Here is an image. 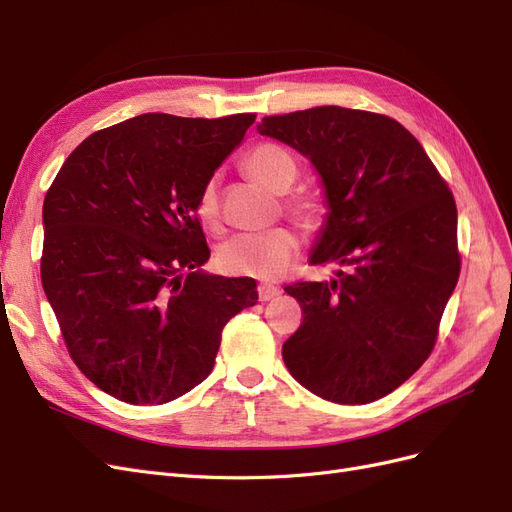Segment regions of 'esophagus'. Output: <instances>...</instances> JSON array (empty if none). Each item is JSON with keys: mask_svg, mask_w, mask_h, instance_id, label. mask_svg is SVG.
Returning <instances> with one entry per match:
<instances>
[{"mask_svg": "<svg viewBox=\"0 0 512 512\" xmlns=\"http://www.w3.org/2000/svg\"><path fill=\"white\" fill-rule=\"evenodd\" d=\"M258 297H260V301H273V299L280 297V288L271 286V284H260L258 286Z\"/></svg>", "mask_w": 512, "mask_h": 512, "instance_id": "obj_1", "label": "esophagus"}]
</instances>
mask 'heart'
<instances>
[{
  "instance_id": "obj_1",
  "label": "heart",
  "mask_w": 512,
  "mask_h": 512,
  "mask_svg": "<svg viewBox=\"0 0 512 512\" xmlns=\"http://www.w3.org/2000/svg\"><path fill=\"white\" fill-rule=\"evenodd\" d=\"M247 177L260 183L275 194L286 192L299 175V164L292 153L280 145H258L243 158ZM290 209L299 218H309V205L294 200ZM196 213L207 228L220 224V198L218 181L209 179L198 196ZM299 254V239L288 228H269L260 232H241L230 237L218 250V265L230 275H250L258 280H275L280 277Z\"/></svg>"
}]
</instances>
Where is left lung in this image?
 I'll list each match as a JSON object with an SVG mask.
<instances>
[{
    "label": "left lung",
    "instance_id": "8db88e82",
    "mask_svg": "<svg viewBox=\"0 0 512 512\" xmlns=\"http://www.w3.org/2000/svg\"><path fill=\"white\" fill-rule=\"evenodd\" d=\"M262 136L305 156L327 215L309 254L337 280L284 290L303 322L282 346L292 378L335 404H369L425 363L459 280L457 207L399 121L342 106L265 117Z\"/></svg>",
    "mask_w": 512,
    "mask_h": 512
}]
</instances>
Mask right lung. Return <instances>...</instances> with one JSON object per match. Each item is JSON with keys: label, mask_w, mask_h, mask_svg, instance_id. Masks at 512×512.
Returning <instances> with one entry per match:
<instances>
[{"label": "right lung", "mask_w": 512, "mask_h": 512, "mask_svg": "<svg viewBox=\"0 0 512 512\" xmlns=\"http://www.w3.org/2000/svg\"><path fill=\"white\" fill-rule=\"evenodd\" d=\"M256 115L145 113L76 147L42 207V286L68 352L104 393L166 404L213 369L226 322L258 301L252 277L209 275L203 185Z\"/></svg>", "instance_id": "right-lung-1"}]
</instances>
